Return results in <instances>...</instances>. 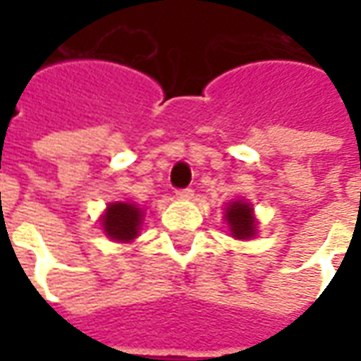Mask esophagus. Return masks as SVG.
Instances as JSON below:
<instances>
[{
  "label": "esophagus",
  "mask_w": 361,
  "mask_h": 361,
  "mask_svg": "<svg viewBox=\"0 0 361 361\" xmlns=\"http://www.w3.org/2000/svg\"><path fill=\"white\" fill-rule=\"evenodd\" d=\"M176 197H178V199H183V201H188V199L193 197V189H189V188L178 189V191H176Z\"/></svg>",
  "instance_id": "obj_1"
}]
</instances>
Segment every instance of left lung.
I'll use <instances>...</instances> for the list:
<instances>
[{"instance_id": "obj_1", "label": "left lung", "mask_w": 361, "mask_h": 361, "mask_svg": "<svg viewBox=\"0 0 361 361\" xmlns=\"http://www.w3.org/2000/svg\"><path fill=\"white\" fill-rule=\"evenodd\" d=\"M224 219L230 228V234L235 240H250L257 234V220L253 216V207L243 199L228 203Z\"/></svg>"}]
</instances>
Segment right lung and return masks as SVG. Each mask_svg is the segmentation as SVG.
<instances>
[{
    "mask_svg": "<svg viewBox=\"0 0 361 361\" xmlns=\"http://www.w3.org/2000/svg\"><path fill=\"white\" fill-rule=\"evenodd\" d=\"M142 224V211L133 203H110L100 216L104 234L114 242H133Z\"/></svg>",
    "mask_w": 361,
    "mask_h": 361,
    "instance_id": "obj_1",
    "label": "right lung"
}]
</instances>
